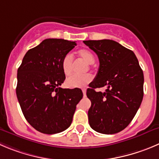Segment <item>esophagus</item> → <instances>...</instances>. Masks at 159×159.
<instances>
[{"label": "esophagus", "mask_w": 159, "mask_h": 159, "mask_svg": "<svg viewBox=\"0 0 159 159\" xmlns=\"http://www.w3.org/2000/svg\"><path fill=\"white\" fill-rule=\"evenodd\" d=\"M82 90H83V93H84V96L85 97L86 96V92H87V90H86V88H84Z\"/></svg>", "instance_id": "1"}]
</instances>
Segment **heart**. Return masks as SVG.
I'll use <instances>...</instances> for the list:
<instances>
[{
	"instance_id": "heart-1",
	"label": "heart",
	"mask_w": 159,
	"mask_h": 159,
	"mask_svg": "<svg viewBox=\"0 0 159 159\" xmlns=\"http://www.w3.org/2000/svg\"><path fill=\"white\" fill-rule=\"evenodd\" d=\"M78 55L87 64H93L94 62V56L93 53L88 49H80L78 51ZM73 66V58L70 54L64 56L61 60V69L66 75H70ZM92 80V75L86 74L84 75H72L66 80V84L68 87L75 88V87H84Z\"/></svg>"
}]
</instances>
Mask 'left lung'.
Wrapping results in <instances>:
<instances>
[{
	"label": "left lung",
	"instance_id": "1",
	"mask_svg": "<svg viewBox=\"0 0 159 159\" xmlns=\"http://www.w3.org/2000/svg\"><path fill=\"white\" fill-rule=\"evenodd\" d=\"M97 54L100 66L87 96L91 101L89 124L93 130L113 134L130 123L143 96V73L135 54L111 40H84ZM107 86L105 92L94 89Z\"/></svg>",
	"mask_w": 159,
	"mask_h": 159
}]
</instances>
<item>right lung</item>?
I'll return each instance as SVG.
<instances>
[{
  "mask_svg": "<svg viewBox=\"0 0 159 159\" xmlns=\"http://www.w3.org/2000/svg\"><path fill=\"white\" fill-rule=\"evenodd\" d=\"M75 46V41L46 39L27 51L18 69V101L27 122L39 132L66 130L82 99L80 88L60 87L66 80L61 60Z\"/></svg>",
  "mask_w": 159,
  "mask_h": 159,
  "instance_id": "obj_1",
  "label": "right lung"
}]
</instances>
